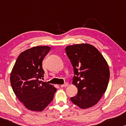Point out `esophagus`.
I'll return each mask as SVG.
<instances>
[{"label": "esophagus", "instance_id": "esophagus-1", "mask_svg": "<svg viewBox=\"0 0 126 126\" xmlns=\"http://www.w3.org/2000/svg\"><path fill=\"white\" fill-rule=\"evenodd\" d=\"M68 82H66V83H65L64 84H63V85H61V87H68Z\"/></svg>", "mask_w": 126, "mask_h": 126}]
</instances>
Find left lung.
<instances>
[{"instance_id":"8db88e82","label":"left lung","mask_w":126,"mask_h":126,"mask_svg":"<svg viewBox=\"0 0 126 126\" xmlns=\"http://www.w3.org/2000/svg\"><path fill=\"white\" fill-rule=\"evenodd\" d=\"M65 51L73 68L72 84L78 89L72 102L86 109L99 102L107 88L110 69L106 60L92 45L76 44L65 47Z\"/></svg>"}]
</instances>
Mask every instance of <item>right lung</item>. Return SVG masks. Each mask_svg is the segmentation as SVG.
Listing matches in <instances>:
<instances>
[{
	"instance_id": "add662e5",
	"label": "right lung",
	"mask_w": 126,
	"mask_h": 126,
	"mask_svg": "<svg viewBox=\"0 0 126 126\" xmlns=\"http://www.w3.org/2000/svg\"><path fill=\"white\" fill-rule=\"evenodd\" d=\"M47 46H34L19 55L10 75L12 88L27 109L42 111L53 100L54 86L39 80L44 77L42 61L49 52Z\"/></svg>"
}]
</instances>
